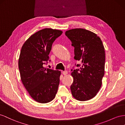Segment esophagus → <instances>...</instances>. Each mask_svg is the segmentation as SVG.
<instances>
[{
	"label": "esophagus",
	"instance_id": "obj_1",
	"mask_svg": "<svg viewBox=\"0 0 125 125\" xmlns=\"http://www.w3.org/2000/svg\"><path fill=\"white\" fill-rule=\"evenodd\" d=\"M62 73H63V74L64 75H67V73H68V72H67V71H63V72H62Z\"/></svg>",
	"mask_w": 125,
	"mask_h": 125
}]
</instances>
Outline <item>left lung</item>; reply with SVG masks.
Wrapping results in <instances>:
<instances>
[{
	"label": "left lung",
	"mask_w": 125,
	"mask_h": 125,
	"mask_svg": "<svg viewBox=\"0 0 125 125\" xmlns=\"http://www.w3.org/2000/svg\"><path fill=\"white\" fill-rule=\"evenodd\" d=\"M65 35L74 48V59L82 64L72 71L73 82L71 90L73 97L80 101L94 97L102 86L105 74V53L101 38L93 32L82 28L67 30Z\"/></svg>",
	"instance_id": "obj_1"
}]
</instances>
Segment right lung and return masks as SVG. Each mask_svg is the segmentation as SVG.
Segmentation results:
<instances>
[{
	"instance_id": "obj_1",
	"label": "right lung",
	"mask_w": 125,
	"mask_h": 125,
	"mask_svg": "<svg viewBox=\"0 0 125 125\" xmlns=\"http://www.w3.org/2000/svg\"><path fill=\"white\" fill-rule=\"evenodd\" d=\"M61 30L45 28L35 32L24 43L18 66L21 81L34 101L47 103L55 97L60 83L61 71L45 68L49 53Z\"/></svg>"
}]
</instances>
